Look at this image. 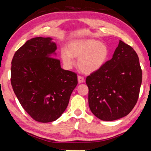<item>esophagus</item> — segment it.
<instances>
[{"label":"esophagus","instance_id":"obj_1","mask_svg":"<svg viewBox=\"0 0 151 151\" xmlns=\"http://www.w3.org/2000/svg\"><path fill=\"white\" fill-rule=\"evenodd\" d=\"M78 82L79 83H83L85 82V78L82 76H78Z\"/></svg>","mask_w":151,"mask_h":151}]
</instances>
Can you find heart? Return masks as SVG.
<instances>
[{
  "label": "heart",
  "instance_id": "1",
  "mask_svg": "<svg viewBox=\"0 0 151 151\" xmlns=\"http://www.w3.org/2000/svg\"><path fill=\"white\" fill-rule=\"evenodd\" d=\"M107 46L94 39L78 40L68 45V50L63 48L60 57L66 67L73 65L74 58H78V67L82 72L91 74L99 70L108 59Z\"/></svg>",
  "mask_w": 151,
  "mask_h": 151
}]
</instances>
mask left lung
Instances as JSON below:
<instances>
[{
	"mask_svg": "<svg viewBox=\"0 0 151 151\" xmlns=\"http://www.w3.org/2000/svg\"><path fill=\"white\" fill-rule=\"evenodd\" d=\"M88 104L94 115L111 121L127 116L137 103L142 83L139 57L119 40L111 60L86 78Z\"/></svg>",
	"mask_w": 151,
	"mask_h": 151,
	"instance_id": "1",
	"label": "left lung"
}]
</instances>
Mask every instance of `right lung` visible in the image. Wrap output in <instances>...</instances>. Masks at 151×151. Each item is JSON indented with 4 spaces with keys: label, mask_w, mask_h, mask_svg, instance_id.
<instances>
[{
    "label": "right lung",
    "mask_w": 151,
    "mask_h": 151,
    "mask_svg": "<svg viewBox=\"0 0 151 151\" xmlns=\"http://www.w3.org/2000/svg\"><path fill=\"white\" fill-rule=\"evenodd\" d=\"M57 45L51 38L30 39L14 53L11 82L19 103L36 121L59 118L78 84L77 75L60 67L52 57Z\"/></svg>",
    "instance_id": "1"
}]
</instances>
